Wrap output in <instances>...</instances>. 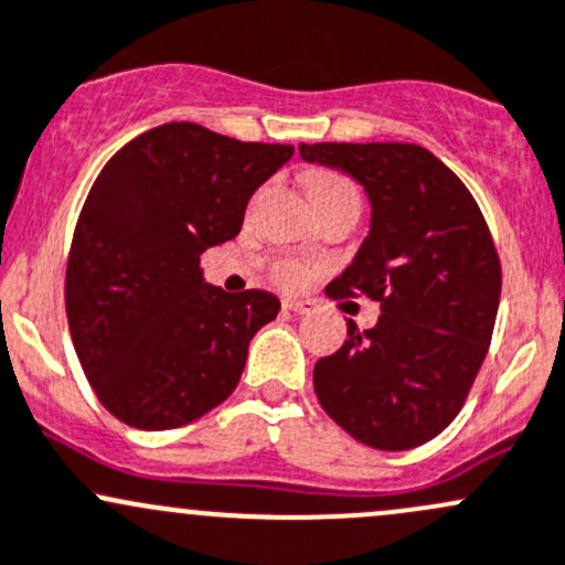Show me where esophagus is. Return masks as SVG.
<instances>
[{
  "mask_svg": "<svg viewBox=\"0 0 565 565\" xmlns=\"http://www.w3.org/2000/svg\"><path fill=\"white\" fill-rule=\"evenodd\" d=\"M284 308L292 313H300V317H306V313H313V302L311 300H300V298H284Z\"/></svg>",
  "mask_w": 565,
  "mask_h": 565,
  "instance_id": "1",
  "label": "esophagus"
}]
</instances>
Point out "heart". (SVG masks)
Masks as SVG:
<instances>
[{
    "instance_id": "b5f03b06",
    "label": "heart",
    "mask_w": 565,
    "mask_h": 565,
    "mask_svg": "<svg viewBox=\"0 0 565 565\" xmlns=\"http://www.w3.org/2000/svg\"><path fill=\"white\" fill-rule=\"evenodd\" d=\"M343 189H352V183L347 181V178L341 175H332V173H317L311 178V198L313 203H322V200L332 198V194L343 192ZM306 265L300 263V259L295 257H284L278 259L276 265H273V278L281 284H287V287H295V284H300L302 278H306Z\"/></svg>"
}]
</instances>
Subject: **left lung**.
<instances>
[{"label": "left lung", "instance_id": "1", "mask_svg": "<svg viewBox=\"0 0 565 565\" xmlns=\"http://www.w3.org/2000/svg\"><path fill=\"white\" fill-rule=\"evenodd\" d=\"M306 162L365 186L371 233L328 284L379 302L376 328L349 319L343 347L313 365L324 412L384 452L430 441L473 387L501 300V259L466 183L414 142H300Z\"/></svg>", "mask_w": 565, "mask_h": 565}]
</instances>
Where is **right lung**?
Listing matches in <instances>:
<instances>
[{
    "mask_svg": "<svg viewBox=\"0 0 565 565\" xmlns=\"http://www.w3.org/2000/svg\"><path fill=\"white\" fill-rule=\"evenodd\" d=\"M292 153L173 121L129 140L97 175L64 306L83 373L124 425L173 430L233 395L248 341L281 302L205 287L200 254L241 233L248 198Z\"/></svg>",
    "mask_w": 565,
    "mask_h": 565,
    "instance_id": "1",
    "label": "right lung"
}]
</instances>
